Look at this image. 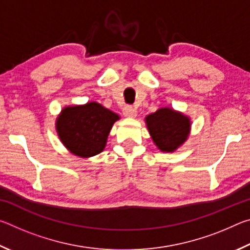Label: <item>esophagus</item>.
Here are the masks:
<instances>
[{
  "label": "esophagus",
  "mask_w": 250,
  "mask_h": 250,
  "mask_svg": "<svg viewBox=\"0 0 250 250\" xmlns=\"http://www.w3.org/2000/svg\"><path fill=\"white\" fill-rule=\"evenodd\" d=\"M124 115L128 118H135L137 117V110L132 105H125L124 108Z\"/></svg>",
  "instance_id": "1"
}]
</instances>
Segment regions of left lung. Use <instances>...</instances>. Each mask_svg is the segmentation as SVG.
<instances>
[{
	"mask_svg": "<svg viewBox=\"0 0 250 250\" xmlns=\"http://www.w3.org/2000/svg\"><path fill=\"white\" fill-rule=\"evenodd\" d=\"M149 132L156 146L163 152H172L188 135L189 119L170 108H162L146 118Z\"/></svg>",
	"mask_w": 250,
	"mask_h": 250,
	"instance_id": "obj_1",
	"label": "left lung"
}]
</instances>
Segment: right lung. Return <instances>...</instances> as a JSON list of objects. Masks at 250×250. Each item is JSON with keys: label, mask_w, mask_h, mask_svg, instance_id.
<instances>
[{"label": "right lung", "mask_w": 250, "mask_h": 250, "mask_svg": "<svg viewBox=\"0 0 250 250\" xmlns=\"http://www.w3.org/2000/svg\"><path fill=\"white\" fill-rule=\"evenodd\" d=\"M119 119L100 104L67 107L56 122L62 142L75 155L88 158L104 149L112 125Z\"/></svg>", "instance_id": "right-lung-1"}]
</instances>
